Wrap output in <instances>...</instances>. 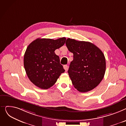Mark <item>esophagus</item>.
<instances>
[{
	"mask_svg": "<svg viewBox=\"0 0 126 126\" xmlns=\"http://www.w3.org/2000/svg\"><path fill=\"white\" fill-rule=\"evenodd\" d=\"M63 69L65 70V71H67L68 69V66L67 65H63Z\"/></svg>",
	"mask_w": 126,
	"mask_h": 126,
	"instance_id": "1",
	"label": "esophagus"
}]
</instances>
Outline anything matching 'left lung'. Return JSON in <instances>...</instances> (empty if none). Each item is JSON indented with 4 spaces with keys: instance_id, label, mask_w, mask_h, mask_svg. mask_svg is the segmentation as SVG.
Instances as JSON below:
<instances>
[{
    "instance_id": "1",
    "label": "left lung",
    "mask_w": 126,
    "mask_h": 126,
    "mask_svg": "<svg viewBox=\"0 0 126 126\" xmlns=\"http://www.w3.org/2000/svg\"><path fill=\"white\" fill-rule=\"evenodd\" d=\"M66 46L73 53L68 70L74 86L80 92L90 91L104 78L106 61L102 51L94 44L68 38Z\"/></svg>"
}]
</instances>
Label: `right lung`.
Segmentation results:
<instances>
[{
    "label": "right lung",
    "mask_w": 126,
    "mask_h": 126,
    "mask_svg": "<svg viewBox=\"0 0 126 126\" xmlns=\"http://www.w3.org/2000/svg\"><path fill=\"white\" fill-rule=\"evenodd\" d=\"M65 40L64 37L57 40L38 38L27 47L24 56V68L28 78L36 86L48 89L64 72L54 51L63 46Z\"/></svg>",
    "instance_id": "add662e5"
}]
</instances>
